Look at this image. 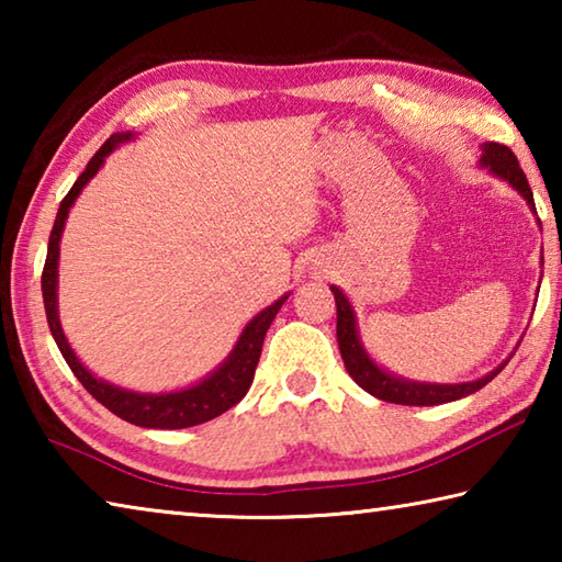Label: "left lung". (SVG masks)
<instances>
[{"instance_id":"left-lung-1","label":"left lung","mask_w":562,"mask_h":562,"mask_svg":"<svg viewBox=\"0 0 562 562\" xmlns=\"http://www.w3.org/2000/svg\"><path fill=\"white\" fill-rule=\"evenodd\" d=\"M481 166L491 168L498 178L508 180V183L516 188L522 198H526L532 211H536L528 178L518 166L516 154H513L508 146L483 144ZM331 294H335V302H337V341H339V351H341V359H345L347 372L361 389H364V392L382 398V402L404 404V406H436V404L456 402V398L479 392L481 386H486L491 379L506 367V361H503V364L498 369H493L491 374L465 384H418V382H406V379L386 374L384 369H379L374 361L369 359L364 347L359 345L355 312H351V304L347 302L345 294H341L339 288H331Z\"/></svg>"}]
</instances>
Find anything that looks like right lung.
I'll return each mask as SVG.
<instances>
[{
  "mask_svg": "<svg viewBox=\"0 0 562 562\" xmlns=\"http://www.w3.org/2000/svg\"><path fill=\"white\" fill-rule=\"evenodd\" d=\"M123 140H131V133H113V136L103 144L93 158L89 160V166L83 168V173L76 178V183L71 186L69 193L64 195V201L59 205V213H56V221L49 235V250H46V262H44V272H42V292H44V310H46V322H49L52 337L59 347L61 357L66 359V364L74 372V376L79 379L83 389L97 398L99 404L109 408L111 414H116L119 418L128 424L144 426V429H186V426H198L211 422V418L221 416L227 408L235 406L240 398L247 394V389L252 384L255 369H258L260 361V351H262V341L268 329L272 325L274 315L282 307V302L288 300V294L280 297L274 304H270L268 310H262L258 317H255L250 325L243 329L240 339L233 349V355L227 357L221 369L213 372L207 379H203L201 384L183 389V392H173V394H136V392H126V389H119L113 384L101 382V379L93 376L87 367L81 364L79 359L66 341L61 325H59V310H56V268H59V240H61V231H64V221L69 215V207L74 205L76 198L83 190V186L97 176V170L101 168L103 158H106L113 148Z\"/></svg>",
  "mask_w": 562,
  "mask_h": 562,
  "instance_id": "1",
  "label": "right lung"
}]
</instances>
